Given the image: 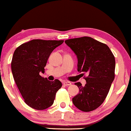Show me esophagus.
Masks as SVG:
<instances>
[{"label":"esophagus","instance_id":"obj_1","mask_svg":"<svg viewBox=\"0 0 131 131\" xmlns=\"http://www.w3.org/2000/svg\"><path fill=\"white\" fill-rule=\"evenodd\" d=\"M63 84H64L65 86L71 85V82H69V81H64V83H63Z\"/></svg>","mask_w":131,"mask_h":131}]
</instances>
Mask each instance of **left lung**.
Wrapping results in <instances>:
<instances>
[{"mask_svg":"<svg viewBox=\"0 0 131 131\" xmlns=\"http://www.w3.org/2000/svg\"><path fill=\"white\" fill-rule=\"evenodd\" d=\"M65 43L76 55L78 72L88 74L84 86L75 83L79 93L72 103L81 111L95 110L105 100L115 78L114 56L106 44L91 37L69 39Z\"/></svg>","mask_w":131,"mask_h":131,"instance_id":"obj_1","label":"left lung"}]
</instances>
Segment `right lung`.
Masks as SVG:
<instances>
[{
  "label": "right lung",
  "mask_w": 131,
  "mask_h": 131,
  "mask_svg": "<svg viewBox=\"0 0 131 131\" xmlns=\"http://www.w3.org/2000/svg\"><path fill=\"white\" fill-rule=\"evenodd\" d=\"M64 40H33L17 47L14 52L11 69L15 83L25 102L38 110L50 107L56 93L62 87L58 79L50 81L40 75L44 73L52 51Z\"/></svg>",
  "instance_id": "1"
}]
</instances>
